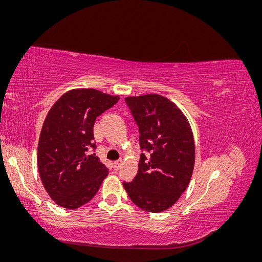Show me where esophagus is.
<instances>
[{
	"label": "esophagus",
	"mask_w": 262,
	"mask_h": 262,
	"mask_svg": "<svg viewBox=\"0 0 262 262\" xmlns=\"http://www.w3.org/2000/svg\"><path fill=\"white\" fill-rule=\"evenodd\" d=\"M121 163H122V160H118V161H116V162L114 163V167H115V169H119V167H120Z\"/></svg>",
	"instance_id": "34e87169"
}]
</instances>
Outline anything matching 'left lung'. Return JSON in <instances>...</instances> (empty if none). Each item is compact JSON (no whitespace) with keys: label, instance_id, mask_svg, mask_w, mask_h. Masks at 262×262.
<instances>
[{"label":"left lung","instance_id":"1","mask_svg":"<svg viewBox=\"0 0 262 262\" xmlns=\"http://www.w3.org/2000/svg\"><path fill=\"white\" fill-rule=\"evenodd\" d=\"M140 132L137 176L123 181L134 204L163 212L187 189L194 166V141L187 118L172 101L157 94L125 97Z\"/></svg>","mask_w":262,"mask_h":262}]
</instances>
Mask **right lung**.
<instances>
[{
  "label": "right lung",
  "mask_w": 262,
  "mask_h": 262,
  "mask_svg": "<svg viewBox=\"0 0 262 262\" xmlns=\"http://www.w3.org/2000/svg\"><path fill=\"white\" fill-rule=\"evenodd\" d=\"M119 96L94 89L63 94L47 115L39 137L37 165L51 199L66 209H77L93 199L108 175L96 154L94 123Z\"/></svg>",
  "instance_id": "obj_1"
}]
</instances>
